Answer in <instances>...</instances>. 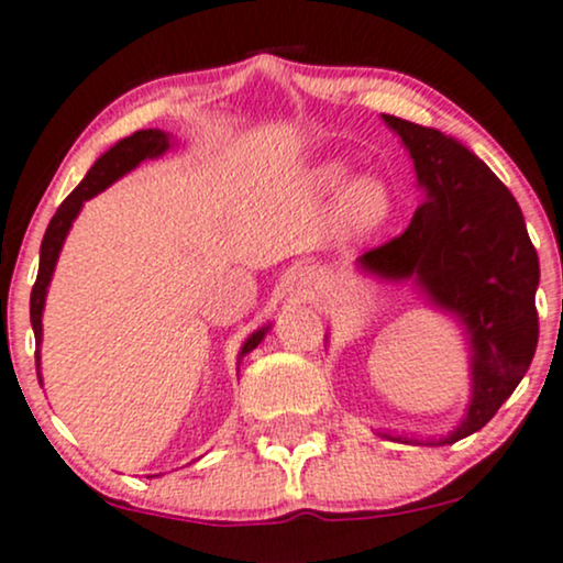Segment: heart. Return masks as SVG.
Segmentation results:
<instances>
[{"label":"heart","instance_id":"1","mask_svg":"<svg viewBox=\"0 0 563 563\" xmlns=\"http://www.w3.org/2000/svg\"><path fill=\"white\" fill-rule=\"evenodd\" d=\"M324 186L338 188L346 183V170L341 165L324 167L322 173ZM390 212V196L377 180H356L343 196V214H346L349 225L369 233V230L380 228L385 217Z\"/></svg>","mask_w":563,"mask_h":563}]
</instances>
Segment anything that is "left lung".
<instances>
[{
	"mask_svg": "<svg viewBox=\"0 0 563 563\" xmlns=\"http://www.w3.org/2000/svg\"><path fill=\"white\" fill-rule=\"evenodd\" d=\"M415 159L428 201L401 235L369 249L362 267L383 277H417L438 307L453 311L472 338V404L456 443L490 422L538 349L534 290L540 264L509 188L451 135L383 114Z\"/></svg>",
	"mask_w": 563,
	"mask_h": 563,
	"instance_id": "8db88e82",
	"label": "left lung"
}]
</instances>
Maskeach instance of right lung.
Here are the masks:
<instances>
[{
	"mask_svg": "<svg viewBox=\"0 0 563 563\" xmlns=\"http://www.w3.org/2000/svg\"><path fill=\"white\" fill-rule=\"evenodd\" d=\"M167 146H170L167 133L154 131V128H148V131H135L133 135H128V139L118 141L110 152L101 154V157L93 162L91 170H88L86 178L80 180V186L70 196H67L63 205H59L57 212H54L49 228H46V233H44L42 260H38V275H36V283H33V290H31V324H33V335H36V346L42 343V311H44V299H46V286H49V280H52L54 264H57L59 249H63L67 230H70L73 220H76L80 207H84V201L91 199V196H97L99 191H104L110 183L123 178V175L128 170H133L141 159L159 157L162 152H167ZM264 333H267V328L256 330V333L249 335V341L243 343V349H241V356H246L249 351H254L256 346H260ZM38 358L42 356H38V349H36V375H42V372H38ZM38 383H42V377H38Z\"/></svg>",
	"mask_w": 563,
	"mask_h": 563,
	"instance_id": "obj_1",
	"label": "right lung"
}]
</instances>
